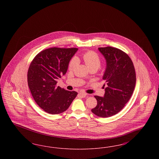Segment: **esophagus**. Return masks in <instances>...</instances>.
<instances>
[{
	"instance_id": "esophagus-1",
	"label": "esophagus",
	"mask_w": 159,
	"mask_h": 159,
	"mask_svg": "<svg viewBox=\"0 0 159 159\" xmlns=\"http://www.w3.org/2000/svg\"><path fill=\"white\" fill-rule=\"evenodd\" d=\"M86 95H87V93H86V92H83V91H80V92H79V95L80 96V97H85L86 96Z\"/></svg>"
}]
</instances>
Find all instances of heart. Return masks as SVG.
<instances>
[{
	"mask_svg": "<svg viewBox=\"0 0 159 159\" xmlns=\"http://www.w3.org/2000/svg\"><path fill=\"white\" fill-rule=\"evenodd\" d=\"M82 58L85 64L90 68V69H98L99 68L101 64V60L98 55L94 51H89L84 53L82 55ZM79 64V59L75 57L71 58L70 61L68 68L71 70H75Z\"/></svg>",
	"mask_w": 159,
	"mask_h": 159,
	"instance_id": "obj_1",
	"label": "heart"
}]
</instances>
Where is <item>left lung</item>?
<instances>
[{"instance_id":"1","label":"left lung","mask_w":159,"mask_h":159,"mask_svg":"<svg viewBox=\"0 0 159 159\" xmlns=\"http://www.w3.org/2000/svg\"><path fill=\"white\" fill-rule=\"evenodd\" d=\"M98 50L106 60L102 79L107 86L103 97L94 96L97 105L91 111L99 117H108L121 111L130 98L136 84V74L127 53L111 46L99 48Z\"/></svg>"}]
</instances>
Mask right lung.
Listing matches in <instances>:
<instances>
[{
    "instance_id": "obj_1",
    "label": "right lung",
    "mask_w": 159,
    "mask_h": 159,
    "mask_svg": "<svg viewBox=\"0 0 159 159\" xmlns=\"http://www.w3.org/2000/svg\"><path fill=\"white\" fill-rule=\"evenodd\" d=\"M77 48H51L41 51L31 61L27 82L33 98L48 113L60 114L68 109L77 95L57 87V80L64 75Z\"/></svg>"
}]
</instances>
